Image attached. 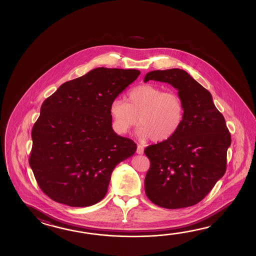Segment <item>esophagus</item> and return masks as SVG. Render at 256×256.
Returning a JSON list of instances; mask_svg holds the SVG:
<instances>
[{"mask_svg": "<svg viewBox=\"0 0 256 256\" xmlns=\"http://www.w3.org/2000/svg\"><path fill=\"white\" fill-rule=\"evenodd\" d=\"M136 152H137L138 154H144V147L142 146L141 144H138Z\"/></svg>", "mask_w": 256, "mask_h": 256, "instance_id": "esophagus-1", "label": "esophagus"}]
</instances>
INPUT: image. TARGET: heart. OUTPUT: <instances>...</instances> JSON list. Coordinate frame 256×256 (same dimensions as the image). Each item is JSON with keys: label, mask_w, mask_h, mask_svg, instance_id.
<instances>
[{"label": "heart", "mask_w": 256, "mask_h": 256, "mask_svg": "<svg viewBox=\"0 0 256 256\" xmlns=\"http://www.w3.org/2000/svg\"><path fill=\"white\" fill-rule=\"evenodd\" d=\"M115 130L120 134L141 124L137 132L142 139L163 142L178 130L184 116V105L176 93L144 84L132 88L126 100L116 98L110 105Z\"/></svg>", "instance_id": "heart-1"}]
</instances>
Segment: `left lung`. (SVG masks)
I'll return each mask as SVG.
<instances>
[{
	"instance_id": "8db88e82",
	"label": "left lung",
	"mask_w": 256,
	"mask_h": 256,
	"mask_svg": "<svg viewBox=\"0 0 256 256\" xmlns=\"http://www.w3.org/2000/svg\"><path fill=\"white\" fill-rule=\"evenodd\" d=\"M166 82L178 90L184 116L171 138L149 146L147 198L159 207L181 208L202 202L226 171L232 137L210 92L183 70L148 72L144 82Z\"/></svg>"
}]
</instances>
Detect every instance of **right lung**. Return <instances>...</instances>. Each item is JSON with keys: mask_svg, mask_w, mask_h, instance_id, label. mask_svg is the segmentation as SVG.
<instances>
[{"mask_svg": "<svg viewBox=\"0 0 256 256\" xmlns=\"http://www.w3.org/2000/svg\"><path fill=\"white\" fill-rule=\"evenodd\" d=\"M139 75L136 70L97 68L44 100L32 129L29 164L51 200L88 207L105 196L115 166L137 148L114 132L110 105Z\"/></svg>", "mask_w": 256, "mask_h": 256, "instance_id": "obj_1", "label": "right lung"}]
</instances>
